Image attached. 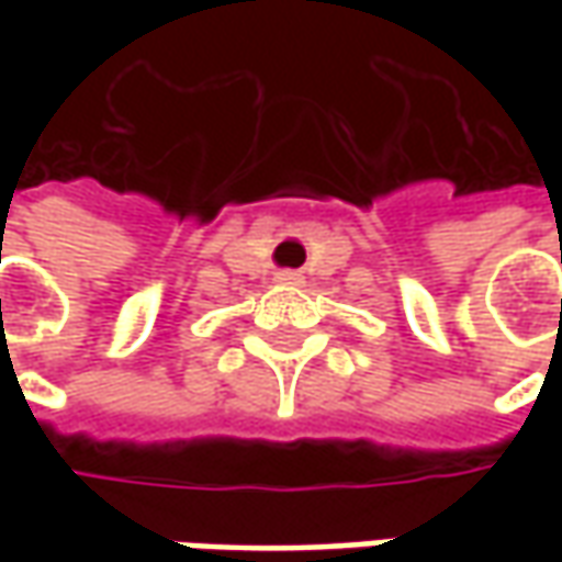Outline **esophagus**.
<instances>
[{
    "label": "esophagus",
    "mask_w": 562,
    "mask_h": 562,
    "mask_svg": "<svg viewBox=\"0 0 562 562\" xmlns=\"http://www.w3.org/2000/svg\"><path fill=\"white\" fill-rule=\"evenodd\" d=\"M274 281H281V284H303V274L293 269H284L274 274Z\"/></svg>",
    "instance_id": "1"
}]
</instances>
